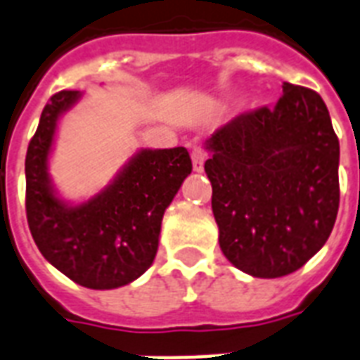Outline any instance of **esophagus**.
<instances>
[{"label":"esophagus","mask_w":360,"mask_h":360,"mask_svg":"<svg viewBox=\"0 0 360 360\" xmlns=\"http://www.w3.org/2000/svg\"><path fill=\"white\" fill-rule=\"evenodd\" d=\"M191 163H193V170H197V172H201L202 167H205V150L199 146L191 150Z\"/></svg>","instance_id":"esophagus-1"}]
</instances>
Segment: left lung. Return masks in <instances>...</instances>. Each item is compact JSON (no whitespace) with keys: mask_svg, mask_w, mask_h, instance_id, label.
<instances>
[{"mask_svg":"<svg viewBox=\"0 0 360 360\" xmlns=\"http://www.w3.org/2000/svg\"><path fill=\"white\" fill-rule=\"evenodd\" d=\"M207 150L218 241L237 269L285 277L323 248L340 207V142L319 93L283 83L275 108L237 115Z\"/></svg>","mask_w":360,"mask_h":360,"instance_id":"1","label":"left lung"}]
</instances>
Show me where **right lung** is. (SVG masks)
Wrapping results in <instances>:
<instances>
[{
  "label": "right lung",
  "instance_id": "obj_1",
  "mask_svg": "<svg viewBox=\"0 0 360 360\" xmlns=\"http://www.w3.org/2000/svg\"><path fill=\"white\" fill-rule=\"evenodd\" d=\"M79 91H60L43 108L26 151V218L45 260L87 288L129 285L151 266L165 209L191 172L186 148L142 150L106 190L70 207L55 195L47 159L62 113Z\"/></svg>",
  "mask_w": 360,
  "mask_h": 360
}]
</instances>
